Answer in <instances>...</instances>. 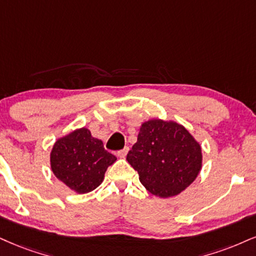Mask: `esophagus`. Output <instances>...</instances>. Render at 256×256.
Here are the masks:
<instances>
[{"label": "esophagus", "instance_id": "esophagus-1", "mask_svg": "<svg viewBox=\"0 0 256 256\" xmlns=\"http://www.w3.org/2000/svg\"><path fill=\"white\" fill-rule=\"evenodd\" d=\"M128 150H129V147H124V148H123V150H118V156L120 158H124L126 156H127Z\"/></svg>", "mask_w": 256, "mask_h": 256}]
</instances>
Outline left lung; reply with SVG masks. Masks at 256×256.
<instances>
[{"mask_svg": "<svg viewBox=\"0 0 256 256\" xmlns=\"http://www.w3.org/2000/svg\"><path fill=\"white\" fill-rule=\"evenodd\" d=\"M202 148L185 127L154 118L140 127L127 160L141 184L162 198L173 197L191 185L202 168Z\"/></svg>", "mask_w": 256, "mask_h": 256, "instance_id": "8db88e82", "label": "left lung"}]
</instances>
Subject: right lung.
Returning a JSON list of instances; mask_svg holds the SVG:
<instances>
[{
	"label": "right lung",
	"mask_w": 256,
	"mask_h": 256,
	"mask_svg": "<svg viewBox=\"0 0 256 256\" xmlns=\"http://www.w3.org/2000/svg\"><path fill=\"white\" fill-rule=\"evenodd\" d=\"M51 168L59 180L77 194L94 190L116 156L88 128H80L56 141L51 150Z\"/></svg>",
	"instance_id": "1"
}]
</instances>
